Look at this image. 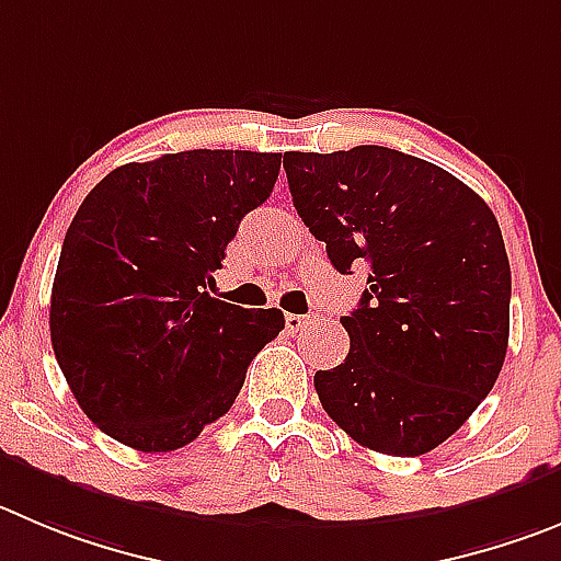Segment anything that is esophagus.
<instances>
[{
    "label": "esophagus",
    "instance_id": "1",
    "mask_svg": "<svg viewBox=\"0 0 561 561\" xmlns=\"http://www.w3.org/2000/svg\"><path fill=\"white\" fill-rule=\"evenodd\" d=\"M312 321H316V318L312 316H285V327H287V332H301V329H307V327H312Z\"/></svg>",
    "mask_w": 561,
    "mask_h": 561
}]
</instances>
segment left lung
I'll list each match as a JSON object with an SVG mask.
<instances>
[{"label":"left lung","mask_w":561,"mask_h":561,"mask_svg":"<svg viewBox=\"0 0 561 561\" xmlns=\"http://www.w3.org/2000/svg\"><path fill=\"white\" fill-rule=\"evenodd\" d=\"M285 171L334 268H368L359 307L340 318L348 357L318 370V399L359 446L421 457L473 415L504 365L512 274L493 209L387 146L287 151Z\"/></svg>","instance_id":"left-lung-1"}]
</instances>
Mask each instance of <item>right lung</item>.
<instances>
[{"label":"right lung","instance_id":"1","mask_svg":"<svg viewBox=\"0 0 561 561\" xmlns=\"http://www.w3.org/2000/svg\"><path fill=\"white\" fill-rule=\"evenodd\" d=\"M274 151L193 149L110 171L68 227L49 329L77 404L135 451H176L227 415L282 310L209 296L229 240L279 176Z\"/></svg>","mask_w":561,"mask_h":561}]
</instances>
